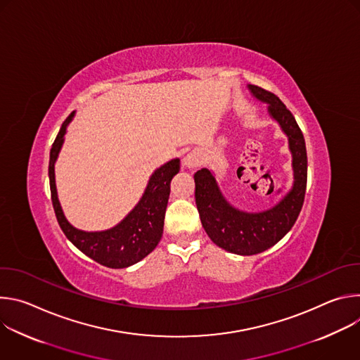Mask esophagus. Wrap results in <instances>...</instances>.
<instances>
[{"label": "esophagus", "instance_id": "1", "mask_svg": "<svg viewBox=\"0 0 360 360\" xmlns=\"http://www.w3.org/2000/svg\"><path fill=\"white\" fill-rule=\"evenodd\" d=\"M200 161H202L200 153L196 150H192L184 158V165L188 168H196L198 165H200Z\"/></svg>", "mask_w": 360, "mask_h": 360}]
</instances>
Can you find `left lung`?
Masks as SVG:
<instances>
[{
  "label": "left lung",
  "instance_id": "1",
  "mask_svg": "<svg viewBox=\"0 0 360 360\" xmlns=\"http://www.w3.org/2000/svg\"><path fill=\"white\" fill-rule=\"evenodd\" d=\"M252 94L269 104L271 115L289 138L293 155V189L272 210L259 214L236 211L221 195L211 171L195 174V200L200 222L208 236L219 248L236 255H256L279 242L296 222L304 200L307 181V155L303 134L292 112L272 92L250 85Z\"/></svg>",
  "mask_w": 360,
  "mask_h": 360
}]
</instances>
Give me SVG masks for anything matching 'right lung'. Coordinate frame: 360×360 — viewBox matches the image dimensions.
<instances>
[{"label": "right lung", "mask_w": 360, "mask_h": 360, "mask_svg": "<svg viewBox=\"0 0 360 360\" xmlns=\"http://www.w3.org/2000/svg\"><path fill=\"white\" fill-rule=\"evenodd\" d=\"M72 117L74 112L64 121L49 152V188L57 221L65 236L95 262L112 269L131 266L143 259L161 240L171 181L181 169L179 160H172L153 172L139 203L120 225L104 232L78 231L68 224L63 214L54 176V164L64 142L67 125Z\"/></svg>", "instance_id": "obj_1"}]
</instances>
